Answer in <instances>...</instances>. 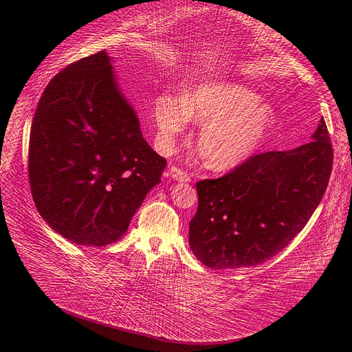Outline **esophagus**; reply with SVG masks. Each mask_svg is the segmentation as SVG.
Returning <instances> with one entry per match:
<instances>
[{
  "label": "esophagus",
  "mask_w": 352,
  "mask_h": 352,
  "mask_svg": "<svg viewBox=\"0 0 352 352\" xmlns=\"http://www.w3.org/2000/svg\"><path fill=\"white\" fill-rule=\"evenodd\" d=\"M170 177L177 182H190V175L177 166L170 167Z\"/></svg>",
  "instance_id": "obj_1"
}]
</instances>
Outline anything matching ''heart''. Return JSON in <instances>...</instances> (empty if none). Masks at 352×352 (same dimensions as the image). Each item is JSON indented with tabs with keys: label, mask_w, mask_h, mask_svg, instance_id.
Returning <instances> with one entry per match:
<instances>
[{
	"label": "heart",
	"mask_w": 352,
	"mask_h": 352,
	"mask_svg": "<svg viewBox=\"0 0 352 352\" xmlns=\"http://www.w3.org/2000/svg\"><path fill=\"white\" fill-rule=\"evenodd\" d=\"M236 82L205 81L190 87L185 97L160 94L153 119L157 139L172 147L190 120L204 123L199 146L214 170H228L245 162L263 143L275 124L272 107Z\"/></svg>",
	"instance_id": "b5f03b06"
}]
</instances>
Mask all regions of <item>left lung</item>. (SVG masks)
<instances>
[{"label": "left lung", "instance_id": "1", "mask_svg": "<svg viewBox=\"0 0 352 352\" xmlns=\"http://www.w3.org/2000/svg\"><path fill=\"white\" fill-rule=\"evenodd\" d=\"M332 159L321 119L309 143L255 155L222 177L197 182L199 205L189 223L195 256L223 270L255 266L278 255L320 205Z\"/></svg>", "mask_w": 352, "mask_h": 352}]
</instances>
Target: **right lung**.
Returning <instances> with one entry per match:
<instances>
[{"label":"right lung","mask_w":352,"mask_h":352,"mask_svg":"<svg viewBox=\"0 0 352 352\" xmlns=\"http://www.w3.org/2000/svg\"><path fill=\"white\" fill-rule=\"evenodd\" d=\"M164 167L106 52L48 82L31 124L28 177L37 210L61 236L86 246L119 241Z\"/></svg>","instance_id":"add662e5"}]
</instances>
